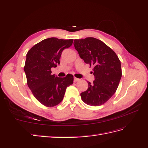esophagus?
Segmentation results:
<instances>
[{"mask_svg": "<svg viewBox=\"0 0 148 148\" xmlns=\"http://www.w3.org/2000/svg\"><path fill=\"white\" fill-rule=\"evenodd\" d=\"M78 81H79V78H76V77L74 78V82H78Z\"/></svg>", "mask_w": 148, "mask_h": 148, "instance_id": "esophagus-1", "label": "esophagus"}]
</instances>
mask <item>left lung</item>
<instances>
[{
    "label": "left lung",
    "instance_id": "1",
    "mask_svg": "<svg viewBox=\"0 0 148 148\" xmlns=\"http://www.w3.org/2000/svg\"><path fill=\"white\" fill-rule=\"evenodd\" d=\"M73 45L85 63L93 66L95 81L88 82V89L80 94L82 101L92 106L104 104L116 92L122 77L118 56L105 43L95 38L75 39Z\"/></svg>",
    "mask_w": 148,
    "mask_h": 148
}]
</instances>
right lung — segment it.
Instances as JSON below:
<instances>
[{"instance_id": "right-lung-1", "label": "right lung", "mask_w": 148, "mask_h": 148, "mask_svg": "<svg viewBox=\"0 0 148 148\" xmlns=\"http://www.w3.org/2000/svg\"><path fill=\"white\" fill-rule=\"evenodd\" d=\"M73 39L50 38L31 47L26 54L24 71L27 84L33 96L41 104L54 107L62 101L66 88L73 83V76L64 78L52 75L51 68L60 64L64 49L70 47Z\"/></svg>"}]
</instances>
